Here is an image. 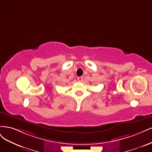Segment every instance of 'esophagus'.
<instances>
[{
  "label": "esophagus",
  "mask_w": 152,
  "mask_h": 152,
  "mask_svg": "<svg viewBox=\"0 0 152 152\" xmlns=\"http://www.w3.org/2000/svg\"><path fill=\"white\" fill-rule=\"evenodd\" d=\"M77 80L79 81H83V77L82 76L77 77Z\"/></svg>",
  "instance_id": "1"
}]
</instances>
